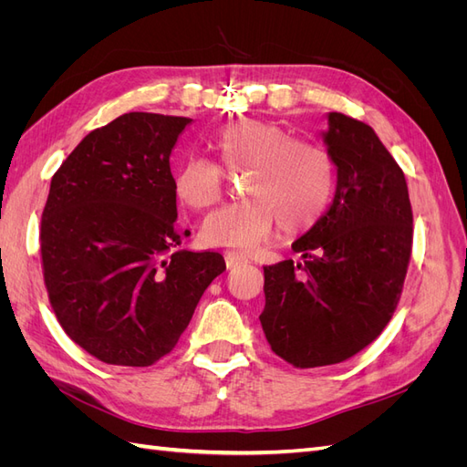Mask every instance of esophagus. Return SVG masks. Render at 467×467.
<instances>
[{
    "label": "esophagus",
    "instance_id": "obj_1",
    "mask_svg": "<svg viewBox=\"0 0 467 467\" xmlns=\"http://www.w3.org/2000/svg\"><path fill=\"white\" fill-rule=\"evenodd\" d=\"M225 263H228V268H234V266H237V265H242V263H247V259L245 257H242V255H230L225 257Z\"/></svg>",
    "mask_w": 467,
    "mask_h": 467
}]
</instances>
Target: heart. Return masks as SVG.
Segmentation results:
<instances>
[{
  "mask_svg": "<svg viewBox=\"0 0 467 467\" xmlns=\"http://www.w3.org/2000/svg\"><path fill=\"white\" fill-rule=\"evenodd\" d=\"M214 150L230 171L249 169L244 181L247 201L208 214L201 225L206 245L253 251L280 223L285 234L304 232L323 216L335 191V167L327 150L296 140L276 122L242 119L222 129ZM223 177L204 158H189L175 173V192L194 210L220 201Z\"/></svg>",
  "mask_w": 467,
  "mask_h": 467,
  "instance_id": "b5f03b06",
  "label": "heart"
}]
</instances>
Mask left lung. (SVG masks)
<instances>
[{"instance_id": "obj_1", "label": "left lung", "mask_w": 467, "mask_h": 467, "mask_svg": "<svg viewBox=\"0 0 467 467\" xmlns=\"http://www.w3.org/2000/svg\"><path fill=\"white\" fill-rule=\"evenodd\" d=\"M323 144L337 167L327 212L292 244L302 261L265 266L268 345L296 368L343 362L384 331L413 244L401 167L368 124L329 112Z\"/></svg>"}]
</instances>
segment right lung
I'll return each instance as SVG.
<instances>
[{
    "label": "right lung",
    "instance_id": "add662e5",
    "mask_svg": "<svg viewBox=\"0 0 467 467\" xmlns=\"http://www.w3.org/2000/svg\"><path fill=\"white\" fill-rule=\"evenodd\" d=\"M191 122L126 112L83 138L52 177L45 285L62 329L101 362L151 366L171 352L225 271L220 253L179 247L169 158Z\"/></svg>",
    "mask_w": 467,
    "mask_h": 467
}]
</instances>
